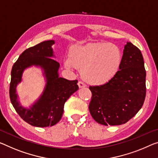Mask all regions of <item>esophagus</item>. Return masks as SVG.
I'll list each match as a JSON object with an SVG mask.
<instances>
[{"label":"esophagus","instance_id":"1","mask_svg":"<svg viewBox=\"0 0 158 158\" xmlns=\"http://www.w3.org/2000/svg\"><path fill=\"white\" fill-rule=\"evenodd\" d=\"M77 85H78V87H80V88H82V87H86V85L85 84L84 82H82L81 81H79L78 82H77Z\"/></svg>","mask_w":158,"mask_h":158}]
</instances>
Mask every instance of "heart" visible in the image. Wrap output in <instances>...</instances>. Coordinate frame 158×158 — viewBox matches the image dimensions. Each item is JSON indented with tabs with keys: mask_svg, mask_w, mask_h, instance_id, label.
<instances>
[{
	"mask_svg": "<svg viewBox=\"0 0 158 158\" xmlns=\"http://www.w3.org/2000/svg\"><path fill=\"white\" fill-rule=\"evenodd\" d=\"M121 54L118 47L106 42L77 45L70 52L65 66L81 69L82 78L92 85H102L114 77L119 69Z\"/></svg>",
	"mask_w": 158,
	"mask_h": 158,
	"instance_id": "heart-1",
	"label": "heart"
}]
</instances>
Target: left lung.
<instances>
[{
  "mask_svg": "<svg viewBox=\"0 0 158 158\" xmlns=\"http://www.w3.org/2000/svg\"><path fill=\"white\" fill-rule=\"evenodd\" d=\"M146 72L139 48L131 42L124 47L119 71L101 85L89 86V111L100 124L121 125L133 118L143 105Z\"/></svg>",
  "mask_w": 158,
  "mask_h": 158,
  "instance_id": "1",
  "label": "left lung"
}]
</instances>
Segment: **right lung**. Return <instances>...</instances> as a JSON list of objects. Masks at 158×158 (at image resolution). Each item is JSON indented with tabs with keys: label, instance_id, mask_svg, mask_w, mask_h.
<instances>
[{
	"label": "right lung",
	"instance_id": "1",
	"mask_svg": "<svg viewBox=\"0 0 158 158\" xmlns=\"http://www.w3.org/2000/svg\"><path fill=\"white\" fill-rule=\"evenodd\" d=\"M54 41L48 40L28 48L22 53L12 68L10 83V99L19 116L33 127H52L60 120L64 113V104L70 96L78 89L77 81H69L59 77V64L52 59V45ZM31 64H40L45 69L47 85L38 102L30 110L19 105L15 88L21 81L23 69Z\"/></svg>",
	"mask_w": 158,
	"mask_h": 158
}]
</instances>
